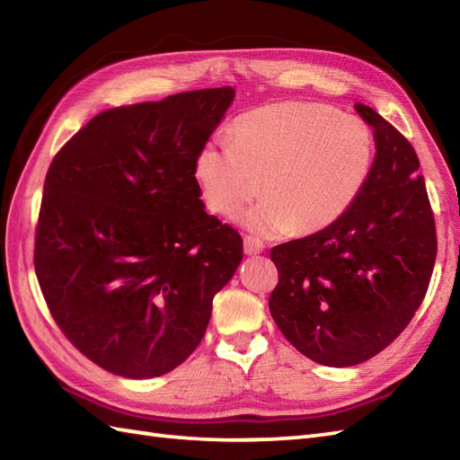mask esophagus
<instances>
[{
  "label": "esophagus",
  "mask_w": 460,
  "mask_h": 460,
  "mask_svg": "<svg viewBox=\"0 0 460 460\" xmlns=\"http://www.w3.org/2000/svg\"><path fill=\"white\" fill-rule=\"evenodd\" d=\"M243 243H244V254L256 256V254L264 252V244H262V241H258V239H254V237H244V239H243Z\"/></svg>",
  "instance_id": "obj_1"
}]
</instances>
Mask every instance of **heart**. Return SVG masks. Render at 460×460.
<instances>
[{
    "label": "heart",
    "mask_w": 460,
    "mask_h": 460,
    "mask_svg": "<svg viewBox=\"0 0 460 460\" xmlns=\"http://www.w3.org/2000/svg\"><path fill=\"white\" fill-rule=\"evenodd\" d=\"M233 144L198 149L194 179L209 211L231 217L258 194L239 223L261 237L316 233L342 217L367 182L373 136L358 118L309 102H276L239 116Z\"/></svg>",
    "instance_id": "b5f03b06"
}]
</instances>
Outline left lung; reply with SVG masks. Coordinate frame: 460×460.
Here are the masks:
<instances>
[{
    "mask_svg": "<svg viewBox=\"0 0 460 460\" xmlns=\"http://www.w3.org/2000/svg\"><path fill=\"white\" fill-rule=\"evenodd\" d=\"M376 155L367 182L326 229L270 251V313L303 356L351 367L385 349L426 297L438 256L435 221L410 141L365 104Z\"/></svg>",
    "mask_w": 460,
    "mask_h": 460,
    "instance_id": "left-lung-1",
    "label": "left lung"
}]
</instances>
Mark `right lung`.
I'll list each match as a JSON object with an SVG mask.
<instances>
[{"mask_svg":"<svg viewBox=\"0 0 460 460\" xmlns=\"http://www.w3.org/2000/svg\"><path fill=\"white\" fill-rule=\"evenodd\" d=\"M233 87L104 111L44 181L34 270L58 326L114 375L172 371L204 338L243 239L206 214L194 159Z\"/></svg>","mask_w":460,"mask_h":460,"instance_id":"1","label":"right lung"}]
</instances>
